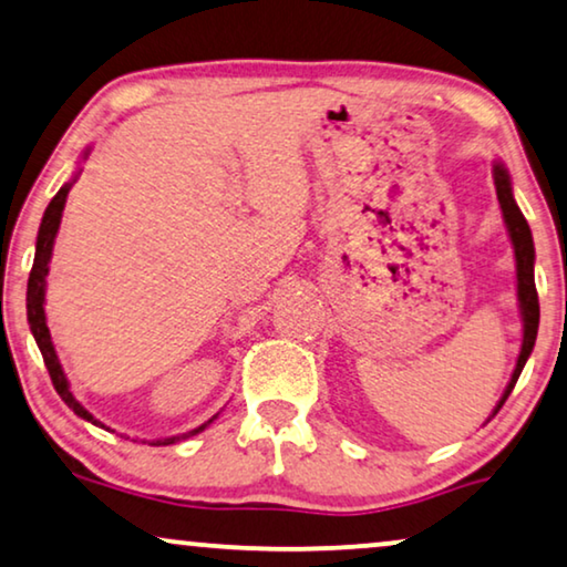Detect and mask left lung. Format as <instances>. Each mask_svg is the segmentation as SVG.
Segmentation results:
<instances>
[{"label": "left lung", "mask_w": 567, "mask_h": 567, "mask_svg": "<svg viewBox=\"0 0 567 567\" xmlns=\"http://www.w3.org/2000/svg\"><path fill=\"white\" fill-rule=\"evenodd\" d=\"M493 182H496V195L501 203V210H504V220L508 228V236H512L514 244V254H516V292H519V308H522V318H524V341H522V352L519 360H516V370L512 374V382L506 385V393L501 398L496 411L498 413L501 405L506 403L508 393H512L516 380L524 370L526 360H529L534 341H537V329H539V300H537V287H534V244H532V230L529 223L516 205L514 195H512V179H508V172L504 169V164L493 166Z\"/></svg>", "instance_id": "8db88e82"}]
</instances>
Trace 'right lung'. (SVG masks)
Here are the masks:
<instances>
[{
	"instance_id": "1",
	"label": "right lung",
	"mask_w": 567,
	"mask_h": 567,
	"mask_svg": "<svg viewBox=\"0 0 567 567\" xmlns=\"http://www.w3.org/2000/svg\"><path fill=\"white\" fill-rule=\"evenodd\" d=\"M90 154V151H84V156ZM74 182H66L51 203H48L45 213H43V220H41V230H38V241H35V259H33V269H30V280H28V323H30V331H33L35 337V344L41 349L43 354V362L48 367V374H51L53 380V388L55 393L61 395V401L69 405L71 411L76 413V416H82L86 421H92L94 426H102L97 419L92 416L90 411L84 409L82 403L76 401L74 395H71L69 390V380L66 374L61 370V362L59 357H55V349H53V341H51V331H48V323H45V277H48V261H51V251H53V238L59 234V226H61V213H63V205H66V195ZM215 419V416H213ZM210 419V421H213ZM210 421H205L203 426L193 429V432L182 434V436H169V440H154L148 442L151 446H164V444H174L179 440H187V436H195L200 434L203 429L210 424Z\"/></svg>"
}]
</instances>
